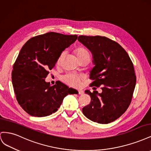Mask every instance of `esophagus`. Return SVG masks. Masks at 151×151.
I'll list each match as a JSON object with an SVG mask.
<instances>
[{
    "mask_svg": "<svg viewBox=\"0 0 151 151\" xmlns=\"http://www.w3.org/2000/svg\"><path fill=\"white\" fill-rule=\"evenodd\" d=\"M77 93H78L79 94L82 95V94H84V91H82V90H78V91H77Z\"/></svg>",
    "mask_w": 151,
    "mask_h": 151,
    "instance_id": "esophagus-1",
    "label": "esophagus"
}]
</instances>
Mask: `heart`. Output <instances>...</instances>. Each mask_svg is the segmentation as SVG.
<instances>
[{
    "label": "heart",
    "instance_id": "b5f03b06",
    "mask_svg": "<svg viewBox=\"0 0 151 151\" xmlns=\"http://www.w3.org/2000/svg\"><path fill=\"white\" fill-rule=\"evenodd\" d=\"M75 52L77 55V57L78 58V59L87 58L90 60L91 55L90 52L86 48H83V47L77 48L75 50ZM65 52H63L61 53L60 55H59L57 60V63H60L62 58L65 55ZM83 78H84L83 76L81 74H76V73H74V72H67L65 74L63 75L62 76L61 79L63 83H65L66 84L68 85L69 86L74 87V88H77V87H79L80 86L81 82L83 79Z\"/></svg>",
    "mask_w": 151,
    "mask_h": 151
}]
</instances>
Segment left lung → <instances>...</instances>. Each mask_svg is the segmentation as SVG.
Listing matches in <instances>:
<instances>
[{
    "label": "left lung",
    "instance_id": "8db88e82",
    "mask_svg": "<svg viewBox=\"0 0 151 151\" xmlns=\"http://www.w3.org/2000/svg\"><path fill=\"white\" fill-rule=\"evenodd\" d=\"M78 40L93 55L95 66L91 72L90 87L101 86V93L85 91L91 100L83 113L94 122H112L126 111L131 103L136 83L133 63L120 44L105 36L81 35Z\"/></svg>",
    "mask_w": 151,
    "mask_h": 151
}]
</instances>
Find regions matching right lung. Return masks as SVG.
Instances as JSON below:
<instances>
[{
    "label": "right lung",
    "instance_id": "1",
    "mask_svg": "<svg viewBox=\"0 0 151 151\" xmlns=\"http://www.w3.org/2000/svg\"><path fill=\"white\" fill-rule=\"evenodd\" d=\"M77 38L76 35L49 32L31 38L22 47L14 63L12 82L18 103L29 115H52L67 95L76 93L61 82L50 86L45 79L61 53Z\"/></svg>",
    "mask_w": 151,
    "mask_h": 151
}]
</instances>
